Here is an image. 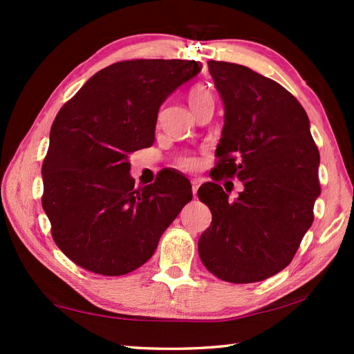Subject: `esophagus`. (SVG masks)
I'll return each instance as SVG.
<instances>
[{"label":"esophagus","mask_w":354,"mask_h":354,"mask_svg":"<svg viewBox=\"0 0 354 354\" xmlns=\"http://www.w3.org/2000/svg\"><path fill=\"white\" fill-rule=\"evenodd\" d=\"M196 192H198V183L192 181V194H194V196H196Z\"/></svg>","instance_id":"esophagus-1"}]
</instances>
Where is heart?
Listing matches in <instances>:
<instances>
[{"label":"heart","instance_id":"b5f03b06","mask_svg":"<svg viewBox=\"0 0 354 354\" xmlns=\"http://www.w3.org/2000/svg\"><path fill=\"white\" fill-rule=\"evenodd\" d=\"M187 98H189L190 107H192V109H194L195 106H198L200 103H203V101L211 100L212 98V93L209 92V88H206L205 86H195V87L190 88ZM178 165L181 167V169H184V170H195L196 167H198V160H196L194 156H185V158L179 159Z\"/></svg>","mask_w":354,"mask_h":354}]
</instances>
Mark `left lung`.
Returning <instances> with one entry per match:
<instances>
[{"label": "left lung", "mask_w": 354, "mask_h": 354, "mask_svg": "<svg viewBox=\"0 0 354 354\" xmlns=\"http://www.w3.org/2000/svg\"><path fill=\"white\" fill-rule=\"evenodd\" d=\"M207 67L223 100L225 127L214 183L198 189L212 212L198 254L226 283H257L289 266L313 225L320 153L306 111L283 86L243 65ZM221 177L244 183L236 202L216 184Z\"/></svg>", "instance_id": "left-lung-1"}]
</instances>
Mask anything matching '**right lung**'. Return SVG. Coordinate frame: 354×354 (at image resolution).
Here are the masks:
<instances>
[{
	"instance_id": "right-lung-1",
	"label": "right lung",
	"mask_w": 354,
	"mask_h": 354,
	"mask_svg": "<svg viewBox=\"0 0 354 354\" xmlns=\"http://www.w3.org/2000/svg\"><path fill=\"white\" fill-rule=\"evenodd\" d=\"M200 70L181 59L115 62L59 111L41 206L56 245L84 270L120 277L139 268L192 200L190 183L173 171L136 189L128 156L153 145L160 104Z\"/></svg>"
}]
</instances>
